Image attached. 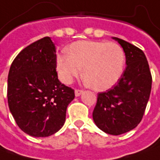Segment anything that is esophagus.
Wrapping results in <instances>:
<instances>
[{
    "label": "esophagus",
    "instance_id": "1",
    "mask_svg": "<svg viewBox=\"0 0 160 160\" xmlns=\"http://www.w3.org/2000/svg\"><path fill=\"white\" fill-rule=\"evenodd\" d=\"M82 92H83V91H82V90L77 89L76 91H75V94H76V96H77V97L81 95V94H82Z\"/></svg>",
    "mask_w": 160,
    "mask_h": 160
}]
</instances>
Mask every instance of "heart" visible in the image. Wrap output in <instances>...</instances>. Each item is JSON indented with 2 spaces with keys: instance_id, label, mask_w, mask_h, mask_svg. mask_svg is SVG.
Returning <instances> with one entry per match:
<instances>
[{
  "instance_id": "obj_1",
  "label": "heart",
  "mask_w": 160,
  "mask_h": 160,
  "mask_svg": "<svg viewBox=\"0 0 160 160\" xmlns=\"http://www.w3.org/2000/svg\"><path fill=\"white\" fill-rule=\"evenodd\" d=\"M126 55L116 42L79 41L72 43L68 53L62 52L56 59L60 80L69 83L82 74L89 86L105 91L118 82L125 68Z\"/></svg>"
}]
</instances>
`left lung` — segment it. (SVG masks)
<instances>
[{
  "label": "left lung",
  "instance_id": "left-lung-1",
  "mask_svg": "<svg viewBox=\"0 0 160 160\" xmlns=\"http://www.w3.org/2000/svg\"><path fill=\"white\" fill-rule=\"evenodd\" d=\"M112 38L124 50L126 68L117 84L98 93L92 118L103 132L119 135L141 122L151 94L152 77L141 49L118 37Z\"/></svg>",
  "mask_w": 160,
  "mask_h": 160
}]
</instances>
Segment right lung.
Here are the masks:
<instances>
[{
  "label": "right lung",
  "mask_w": 160,
  "mask_h": 160,
  "mask_svg": "<svg viewBox=\"0 0 160 160\" xmlns=\"http://www.w3.org/2000/svg\"><path fill=\"white\" fill-rule=\"evenodd\" d=\"M56 58L55 45L47 36L23 49L9 68V110L18 127L34 137L58 132L75 98V91L58 79Z\"/></svg>",
  "instance_id": "1"
}]
</instances>
